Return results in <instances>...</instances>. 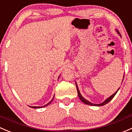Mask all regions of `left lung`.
Segmentation results:
<instances>
[{
	"instance_id": "left-lung-1",
	"label": "left lung",
	"mask_w": 132,
	"mask_h": 132,
	"mask_svg": "<svg viewBox=\"0 0 132 132\" xmlns=\"http://www.w3.org/2000/svg\"><path fill=\"white\" fill-rule=\"evenodd\" d=\"M116 31H117V34H118L120 36H121V34H120V33H119V31L117 30V29H116ZM123 79H124V77H123ZM76 87H77V89L78 96H79V98H80V100H81V101L82 102V103H85V104H88V105H90V106H104V105H105V104H106L107 103H109V102L111 100H112V98H113V97H114V96L116 95V93H117V92H118V90H119V88H119L118 89H117V92H116V93H114L113 95H111L110 97H108V98H107V99H106V100L104 101L103 102V103H101V104H93V103H90V102H89V101H87L86 99H85V98H84V97H83L81 95V94H80V92H79V88H78V86H77V83H76Z\"/></svg>"
}]
</instances>
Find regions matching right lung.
<instances>
[{"label": "right lung", "instance_id": "obj_1", "mask_svg": "<svg viewBox=\"0 0 132 132\" xmlns=\"http://www.w3.org/2000/svg\"><path fill=\"white\" fill-rule=\"evenodd\" d=\"M53 98H54V96H53ZM53 98H52V100L50 102H49V103H48V104H45V105H44V106H29V107H31V108H43V107L47 106H48V105H49V104H50V103H52V101H53Z\"/></svg>", "mask_w": 132, "mask_h": 132}]
</instances>
